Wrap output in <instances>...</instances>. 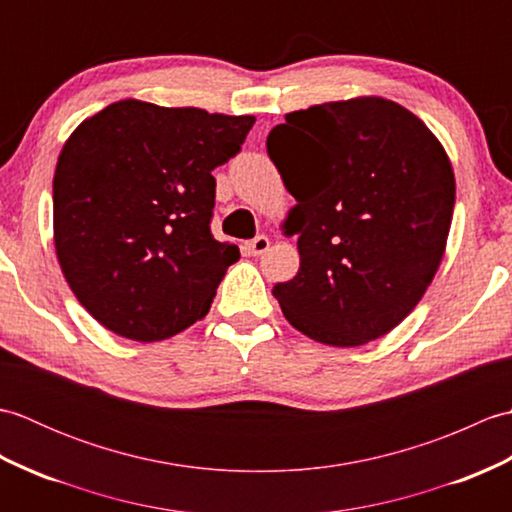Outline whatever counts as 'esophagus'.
Returning <instances> with one entry per match:
<instances>
[{"mask_svg":"<svg viewBox=\"0 0 512 512\" xmlns=\"http://www.w3.org/2000/svg\"><path fill=\"white\" fill-rule=\"evenodd\" d=\"M268 246H270V239H268L266 235H257L255 239H250V242H246V244H244V250H246L248 255L259 257V255H264V253H266Z\"/></svg>","mask_w":512,"mask_h":512,"instance_id":"1","label":"esophagus"}]
</instances>
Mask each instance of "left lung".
Wrapping results in <instances>:
<instances>
[{
  "instance_id": "left-lung-1",
  "label": "left lung",
  "mask_w": 512,
  "mask_h": 512,
  "mask_svg": "<svg viewBox=\"0 0 512 512\" xmlns=\"http://www.w3.org/2000/svg\"><path fill=\"white\" fill-rule=\"evenodd\" d=\"M297 204L299 273L273 295L310 339L358 347L391 332L438 273L453 217L447 151L383 96L286 114L266 140Z\"/></svg>"
}]
</instances>
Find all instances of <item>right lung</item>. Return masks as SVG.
<instances>
[{"label": "right lung", "mask_w": 512, "mask_h": 512, "mask_svg": "<svg viewBox=\"0 0 512 512\" xmlns=\"http://www.w3.org/2000/svg\"><path fill=\"white\" fill-rule=\"evenodd\" d=\"M255 116L125 99L65 140L52 182L54 248L103 328L151 343L211 308L239 248L211 235L215 178Z\"/></svg>", "instance_id": "1"}]
</instances>
